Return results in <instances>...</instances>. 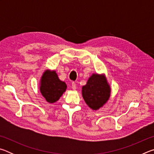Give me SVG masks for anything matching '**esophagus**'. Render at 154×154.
I'll return each instance as SVG.
<instances>
[{
    "instance_id": "1",
    "label": "esophagus",
    "mask_w": 154,
    "mask_h": 154,
    "mask_svg": "<svg viewBox=\"0 0 154 154\" xmlns=\"http://www.w3.org/2000/svg\"><path fill=\"white\" fill-rule=\"evenodd\" d=\"M71 87H72V90H76V83H75V82H72V85H71Z\"/></svg>"
}]
</instances>
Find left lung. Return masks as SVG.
Segmentation results:
<instances>
[{
  "label": "left lung",
  "instance_id": "1",
  "mask_svg": "<svg viewBox=\"0 0 154 154\" xmlns=\"http://www.w3.org/2000/svg\"><path fill=\"white\" fill-rule=\"evenodd\" d=\"M111 88L104 75L93 74L82 87V96L93 110H98L110 97Z\"/></svg>",
  "mask_w": 154,
  "mask_h": 154
}]
</instances>
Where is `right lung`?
Segmentation results:
<instances>
[{
	"mask_svg": "<svg viewBox=\"0 0 154 154\" xmlns=\"http://www.w3.org/2000/svg\"><path fill=\"white\" fill-rule=\"evenodd\" d=\"M40 84L41 94L49 103L58 100L67 87L65 82L60 80L55 71L49 70H46L43 72Z\"/></svg>",
	"mask_w": 154,
	"mask_h": 154,
	"instance_id": "1",
	"label": "right lung"
}]
</instances>
